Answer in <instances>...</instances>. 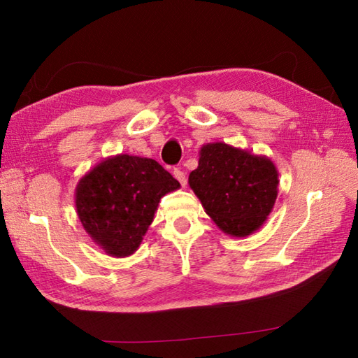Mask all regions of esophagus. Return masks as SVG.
<instances>
[{
  "mask_svg": "<svg viewBox=\"0 0 358 358\" xmlns=\"http://www.w3.org/2000/svg\"><path fill=\"white\" fill-rule=\"evenodd\" d=\"M173 177L180 181L181 186H183V187L186 186L187 178H186V173L181 171V169H173Z\"/></svg>",
  "mask_w": 358,
  "mask_h": 358,
  "instance_id": "34e87169",
  "label": "esophagus"
}]
</instances>
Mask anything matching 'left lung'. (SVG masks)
Listing matches in <instances>:
<instances>
[{
  "instance_id": "1",
  "label": "left lung",
  "mask_w": 358,
  "mask_h": 358,
  "mask_svg": "<svg viewBox=\"0 0 358 358\" xmlns=\"http://www.w3.org/2000/svg\"><path fill=\"white\" fill-rule=\"evenodd\" d=\"M189 187L224 234L248 237L262 227L278 197V169L268 156L224 142L205 143Z\"/></svg>"
}]
</instances>
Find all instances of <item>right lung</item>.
<instances>
[{
  "label": "right lung",
  "instance_id": "add662e5",
  "mask_svg": "<svg viewBox=\"0 0 358 358\" xmlns=\"http://www.w3.org/2000/svg\"><path fill=\"white\" fill-rule=\"evenodd\" d=\"M178 187V181L155 159L108 156L78 180L77 216L106 254L128 257L141 246L161 197Z\"/></svg>",
  "mask_w": 358,
  "mask_h": 358
}]
</instances>
